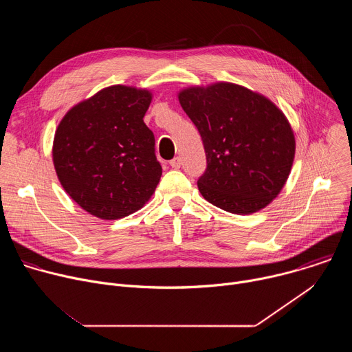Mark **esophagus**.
Listing matches in <instances>:
<instances>
[{
    "instance_id": "esophagus-1",
    "label": "esophagus",
    "mask_w": 352,
    "mask_h": 352,
    "mask_svg": "<svg viewBox=\"0 0 352 352\" xmlns=\"http://www.w3.org/2000/svg\"><path fill=\"white\" fill-rule=\"evenodd\" d=\"M181 164H182V162H181L179 157H174V159L170 162V166H171L173 168H175V170H178V168L181 167Z\"/></svg>"
}]
</instances>
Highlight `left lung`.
I'll return each mask as SVG.
<instances>
[{"label": "left lung", "mask_w": 352, "mask_h": 352, "mask_svg": "<svg viewBox=\"0 0 352 352\" xmlns=\"http://www.w3.org/2000/svg\"><path fill=\"white\" fill-rule=\"evenodd\" d=\"M178 98L206 153L199 192L234 214L266 208L283 189L295 156L285 116L265 96L227 82L184 89Z\"/></svg>", "instance_id": "8db88e82"}]
</instances>
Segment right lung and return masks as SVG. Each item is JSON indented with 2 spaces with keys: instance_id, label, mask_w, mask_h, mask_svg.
I'll return each mask as SVG.
<instances>
[{
  "instance_id": "right-lung-1",
  "label": "right lung",
  "mask_w": 352,
  "mask_h": 352,
  "mask_svg": "<svg viewBox=\"0 0 352 352\" xmlns=\"http://www.w3.org/2000/svg\"><path fill=\"white\" fill-rule=\"evenodd\" d=\"M144 89L116 85L72 107L60 122L53 162L65 192L87 213L117 220L153 195L162 166L155 135L143 122Z\"/></svg>"
}]
</instances>
